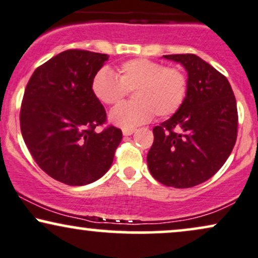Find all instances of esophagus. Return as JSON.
Segmentation results:
<instances>
[{"mask_svg": "<svg viewBox=\"0 0 258 258\" xmlns=\"http://www.w3.org/2000/svg\"><path fill=\"white\" fill-rule=\"evenodd\" d=\"M135 131H136L135 128H132V130H122V133H123V136H131V135H133V133H135Z\"/></svg>", "mask_w": 258, "mask_h": 258, "instance_id": "esophagus-1", "label": "esophagus"}]
</instances>
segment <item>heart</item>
<instances>
[{
	"label": "heart",
	"instance_id": "obj_1",
	"mask_svg": "<svg viewBox=\"0 0 258 258\" xmlns=\"http://www.w3.org/2000/svg\"><path fill=\"white\" fill-rule=\"evenodd\" d=\"M92 92L102 103L113 105L133 90V102L116 105L109 114L114 125L123 130L148 122L154 114L159 117L173 115L184 103L187 78L178 68L166 67L148 58L123 62L115 74L103 67L92 79Z\"/></svg>",
	"mask_w": 258,
	"mask_h": 258
}]
</instances>
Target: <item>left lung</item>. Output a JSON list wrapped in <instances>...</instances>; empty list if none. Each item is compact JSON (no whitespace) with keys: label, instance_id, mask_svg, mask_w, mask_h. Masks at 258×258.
<instances>
[{"label":"left lung","instance_id":"left-lung-1","mask_svg":"<svg viewBox=\"0 0 258 258\" xmlns=\"http://www.w3.org/2000/svg\"><path fill=\"white\" fill-rule=\"evenodd\" d=\"M187 72L181 107L154 127L147 161L166 186L186 188L207 181L223 166L237 141V102L227 78L194 54L163 55Z\"/></svg>","mask_w":258,"mask_h":258}]
</instances>
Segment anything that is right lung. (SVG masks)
<instances>
[{
	"label": "right lung",
	"instance_id": "1",
	"mask_svg": "<svg viewBox=\"0 0 258 258\" xmlns=\"http://www.w3.org/2000/svg\"><path fill=\"white\" fill-rule=\"evenodd\" d=\"M107 54L66 50L37 68L27 83L20 110L24 142L40 169L70 186L91 184L110 168L122 132L105 122L92 92L95 74Z\"/></svg>",
	"mask_w": 258,
	"mask_h": 258
}]
</instances>
